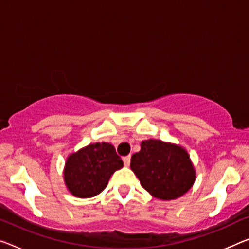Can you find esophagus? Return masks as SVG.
I'll return each mask as SVG.
<instances>
[{
  "instance_id": "34e87169",
  "label": "esophagus",
  "mask_w": 249,
  "mask_h": 249,
  "mask_svg": "<svg viewBox=\"0 0 249 249\" xmlns=\"http://www.w3.org/2000/svg\"><path fill=\"white\" fill-rule=\"evenodd\" d=\"M122 160H124V166H125V167H128L129 164H130V156H125V157H124V158H122Z\"/></svg>"
}]
</instances>
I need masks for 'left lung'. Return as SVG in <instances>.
Wrapping results in <instances>:
<instances>
[{
	"label": "left lung",
	"instance_id": "obj_1",
	"mask_svg": "<svg viewBox=\"0 0 249 249\" xmlns=\"http://www.w3.org/2000/svg\"><path fill=\"white\" fill-rule=\"evenodd\" d=\"M140 147L130 168L151 196L174 200L193 187L196 170L185 148L157 139L143 140Z\"/></svg>",
	"mask_w": 249,
	"mask_h": 249
}]
</instances>
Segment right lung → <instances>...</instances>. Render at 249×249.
I'll return each mask as SVG.
<instances>
[{
    "label": "right lung",
    "instance_id": "obj_1",
    "mask_svg": "<svg viewBox=\"0 0 249 249\" xmlns=\"http://www.w3.org/2000/svg\"><path fill=\"white\" fill-rule=\"evenodd\" d=\"M124 162L111 143L97 142L68 156L63 169L67 189L78 198L97 196Z\"/></svg>",
    "mask_w": 249,
    "mask_h": 249
}]
</instances>
